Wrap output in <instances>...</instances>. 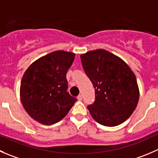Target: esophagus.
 Returning <instances> with one entry per match:
<instances>
[{
    "instance_id": "1",
    "label": "esophagus",
    "mask_w": 158,
    "mask_h": 158,
    "mask_svg": "<svg viewBox=\"0 0 158 158\" xmlns=\"http://www.w3.org/2000/svg\"><path fill=\"white\" fill-rule=\"evenodd\" d=\"M77 99H79V100H82V95H79V96H77Z\"/></svg>"
}]
</instances>
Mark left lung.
Returning <instances> with one entry per match:
<instances>
[{"label":"left lung","mask_w":158,"mask_h":158,"mask_svg":"<svg viewBox=\"0 0 158 158\" xmlns=\"http://www.w3.org/2000/svg\"><path fill=\"white\" fill-rule=\"evenodd\" d=\"M80 58L95 89L96 99L87 106L92 117L103 126L121 124L138 103L135 74L123 59L106 50L89 51Z\"/></svg>","instance_id":"8db88e82"}]
</instances>
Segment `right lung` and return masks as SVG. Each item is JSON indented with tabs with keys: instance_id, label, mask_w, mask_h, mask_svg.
I'll return each instance as SVG.
<instances>
[{
	"instance_id": "1",
	"label": "right lung",
	"mask_w": 158,
	"mask_h": 158,
	"mask_svg": "<svg viewBox=\"0 0 158 158\" xmlns=\"http://www.w3.org/2000/svg\"><path fill=\"white\" fill-rule=\"evenodd\" d=\"M74 59V53L56 51L37 59L24 72L20 98L26 112L38 123H58L76 102L67 92L66 79Z\"/></svg>"
}]
</instances>
